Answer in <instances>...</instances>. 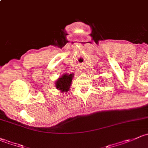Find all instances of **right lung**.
I'll use <instances>...</instances> for the list:
<instances>
[{
	"label": "right lung",
	"instance_id": "obj_1",
	"mask_svg": "<svg viewBox=\"0 0 148 148\" xmlns=\"http://www.w3.org/2000/svg\"><path fill=\"white\" fill-rule=\"evenodd\" d=\"M73 74H64L56 82V87L62 92H68L72 83Z\"/></svg>",
	"mask_w": 148,
	"mask_h": 148
}]
</instances>
